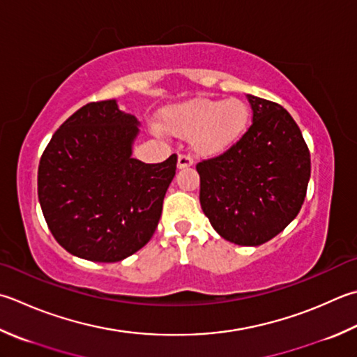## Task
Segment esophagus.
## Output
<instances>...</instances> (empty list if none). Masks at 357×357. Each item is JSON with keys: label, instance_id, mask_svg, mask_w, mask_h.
Listing matches in <instances>:
<instances>
[{"label": "esophagus", "instance_id": "esophagus-1", "mask_svg": "<svg viewBox=\"0 0 357 357\" xmlns=\"http://www.w3.org/2000/svg\"><path fill=\"white\" fill-rule=\"evenodd\" d=\"M193 165V159L187 155H179L178 158V169L183 170V169H188V167Z\"/></svg>", "mask_w": 357, "mask_h": 357}]
</instances>
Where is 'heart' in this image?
I'll return each instance as SVG.
<instances>
[{
  "instance_id": "obj_1",
  "label": "heart",
  "mask_w": 357,
  "mask_h": 357,
  "mask_svg": "<svg viewBox=\"0 0 357 357\" xmlns=\"http://www.w3.org/2000/svg\"><path fill=\"white\" fill-rule=\"evenodd\" d=\"M250 121L248 103L240 99H195L167 108L162 125L173 135L192 137L193 149L216 155L238 142Z\"/></svg>"
}]
</instances>
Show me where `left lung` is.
<instances>
[{
	"mask_svg": "<svg viewBox=\"0 0 357 357\" xmlns=\"http://www.w3.org/2000/svg\"><path fill=\"white\" fill-rule=\"evenodd\" d=\"M252 125L235 145L197 165L199 202L212 227L240 246H260L302 208L310 150L282 105L248 94Z\"/></svg>",
	"mask_w": 357,
	"mask_h": 357,
	"instance_id": "left-lung-1",
	"label": "left lung"
}]
</instances>
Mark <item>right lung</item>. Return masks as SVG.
Returning <instances> with one entry per match:
<instances>
[{
	"mask_svg": "<svg viewBox=\"0 0 357 357\" xmlns=\"http://www.w3.org/2000/svg\"><path fill=\"white\" fill-rule=\"evenodd\" d=\"M137 119L117 100L91 102L54 132L38 165V201L63 249L114 263L155 234L176 155L160 164L132 158Z\"/></svg>",
	"mask_w": 357,
	"mask_h": 357,
	"instance_id": "1",
	"label": "right lung"
}]
</instances>
